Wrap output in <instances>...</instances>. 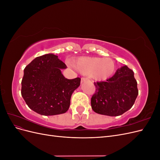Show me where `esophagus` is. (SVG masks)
Segmentation results:
<instances>
[{
  "instance_id": "obj_1",
  "label": "esophagus",
  "mask_w": 160,
  "mask_h": 160,
  "mask_svg": "<svg viewBox=\"0 0 160 160\" xmlns=\"http://www.w3.org/2000/svg\"><path fill=\"white\" fill-rule=\"evenodd\" d=\"M86 81H90V80L88 78V77H82L81 78V83H84V82Z\"/></svg>"
}]
</instances>
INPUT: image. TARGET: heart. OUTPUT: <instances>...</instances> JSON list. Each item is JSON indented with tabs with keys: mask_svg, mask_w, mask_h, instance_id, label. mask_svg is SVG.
Listing matches in <instances>:
<instances>
[{
	"mask_svg": "<svg viewBox=\"0 0 160 160\" xmlns=\"http://www.w3.org/2000/svg\"><path fill=\"white\" fill-rule=\"evenodd\" d=\"M75 68L81 73L90 75L97 80H105L115 71V63L111 58L81 57L73 63Z\"/></svg>",
	"mask_w": 160,
	"mask_h": 160,
	"instance_id": "1",
	"label": "heart"
}]
</instances>
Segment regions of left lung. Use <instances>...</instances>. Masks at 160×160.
<instances>
[{
	"mask_svg": "<svg viewBox=\"0 0 160 160\" xmlns=\"http://www.w3.org/2000/svg\"><path fill=\"white\" fill-rule=\"evenodd\" d=\"M133 71L123 66L106 81L94 83L95 92L91 100L95 113L118 116L132 108L138 95Z\"/></svg>",
	"mask_w": 160,
	"mask_h": 160,
	"instance_id": "left-lung-1",
	"label": "left lung"
}]
</instances>
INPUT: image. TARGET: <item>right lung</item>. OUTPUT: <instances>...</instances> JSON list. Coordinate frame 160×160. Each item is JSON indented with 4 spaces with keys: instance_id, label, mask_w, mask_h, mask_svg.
Here are the masks:
<instances>
[{
    "instance_id": "obj_1",
    "label": "right lung",
    "mask_w": 160,
    "mask_h": 160,
    "mask_svg": "<svg viewBox=\"0 0 160 160\" xmlns=\"http://www.w3.org/2000/svg\"><path fill=\"white\" fill-rule=\"evenodd\" d=\"M66 65L53 54L38 57L24 69L21 95L28 107L42 115L64 113L81 79H68L61 69Z\"/></svg>"
}]
</instances>
